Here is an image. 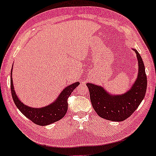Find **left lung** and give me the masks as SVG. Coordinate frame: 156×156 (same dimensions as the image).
<instances>
[{
    "label": "left lung",
    "mask_w": 156,
    "mask_h": 156,
    "mask_svg": "<svg viewBox=\"0 0 156 156\" xmlns=\"http://www.w3.org/2000/svg\"><path fill=\"white\" fill-rule=\"evenodd\" d=\"M138 61V74L136 81L127 92L122 95H111L104 88L87 83L94 110L99 117L114 122L126 119L137 110L144 99L147 87L145 67L139 53L133 49Z\"/></svg>",
    "instance_id": "8db88e82"
}]
</instances>
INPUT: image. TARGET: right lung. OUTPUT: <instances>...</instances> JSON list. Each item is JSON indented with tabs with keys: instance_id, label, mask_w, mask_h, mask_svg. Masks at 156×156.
<instances>
[{
	"instance_id": "add662e5",
	"label": "right lung",
	"mask_w": 156,
	"mask_h": 156,
	"mask_svg": "<svg viewBox=\"0 0 156 156\" xmlns=\"http://www.w3.org/2000/svg\"><path fill=\"white\" fill-rule=\"evenodd\" d=\"M12 73V69L10 76V85L12 96L14 103L21 112L23 114V115L35 124L39 126L49 125L58 122L64 117L68 110L67 99L69 96L71 95L74 89L80 84L78 82H76L65 87L60 96L56 98L55 101L51 103L50 105L44 108H34L24 105L17 97L15 91L14 90Z\"/></svg>"
}]
</instances>
